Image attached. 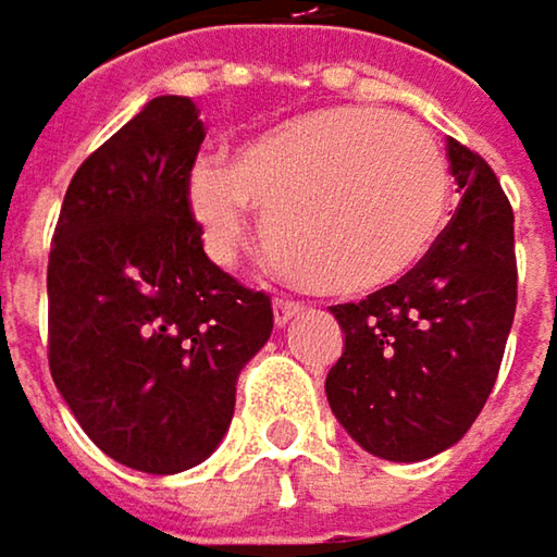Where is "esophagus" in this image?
<instances>
[{
  "instance_id": "obj_1",
  "label": "esophagus",
  "mask_w": 557,
  "mask_h": 557,
  "mask_svg": "<svg viewBox=\"0 0 557 557\" xmlns=\"http://www.w3.org/2000/svg\"><path fill=\"white\" fill-rule=\"evenodd\" d=\"M302 312V302L299 299H289V296H277L274 299V322L277 325H286L293 315H299Z\"/></svg>"
}]
</instances>
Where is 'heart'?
<instances>
[{
	"label": "heart",
	"instance_id": "b5f03b06",
	"mask_svg": "<svg viewBox=\"0 0 557 557\" xmlns=\"http://www.w3.org/2000/svg\"><path fill=\"white\" fill-rule=\"evenodd\" d=\"M446 200L433 133L370 104L289 117L242 143L232 165L197 159L187 172V207L213 261L238 258L258 207L280 264L341 296L408 274L440 235Z\"/></svg>",
	"mask_w": 557,
	"mask_h": 557
}]
</instances>
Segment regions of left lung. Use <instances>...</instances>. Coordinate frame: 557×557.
Masks as SVG:
<instances>
[{"label": "left lung", "mask_w": 557, "mask_h": 557, "mask_svg": "<svg viewBox=\"0 0 557 557\" xmlns=\"http://www.w3.org/2000/svg\"><path fill=\"white\" fill-rule=\"evenodd\" d=\"M462 200L428 255L360 302L331 306L344 354L325 392L373 456L421 462L466 436L504 360L517 312L513 207L491 165L446 143Z\"/></svg>", "instance_id": "left-lung-1"}]
</instances>
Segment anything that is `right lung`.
<instances>
[{"label":"right lung","mask_w":557,"mask_h":557,"mask_svg":"<svg viewBox=\"0 0 557 557\" xmlns=\"http://www.w3.org/2000/svg\"><path fill=\"white\" fill-rule=\"evenodd\" d=\"M200 143L190 98H152L78 165L50 242V376L91 443L149 475L220 446L274 329L271 296L203 251L187 207Z\"/></svg>","instance_id":"obj_1"}]
</instances>
